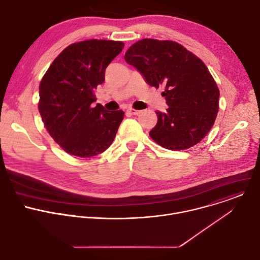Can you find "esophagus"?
Segmentation results:
<instances>
[{
  "label": "esophagus",
  "instance_id": "esophagus-1",
  "mask_svg": "<svg viewBox=\"0 0 260 260\" xmlns=\"http://www.w3.org/2000/svg\"><path fill=\"white\" fill-rule=\"evenodd\" d=\"M127 113L132 114V115H138L141 113L140 110H136V109H133V108H128L127 109Z\"/></svg>",
  "mask_w": 260,
  "mask_h": 260
}]
</instances>
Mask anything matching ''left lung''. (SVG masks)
Masks as SVG:
<instances>
[{"label":"left lung","instance_id":"obj_1","mask_svg":"<svg viewBox=\"0 0 260 260\" xmlns=\"http://www.w3.org/2000/svg\"><path fill=\"white\" fill-rule=\"evenodd\" d=\"M147 83L165 87L169 106L156 111L157 123L149 135L170 150H185L200 143L212 128L219 110V89L207 66L173 41L143 39L124 55Z\"/></svg>","mask_w":260,"mask_h":260}]
</instances>
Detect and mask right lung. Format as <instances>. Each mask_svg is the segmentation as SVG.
<instances>
[{
  "label": "right lung",
  "instance_id": "right-lung-1",
  "mask_svg": "<svg viewBox=\"0 0 260 260\" xmlns=\"http://www.w3.org/2000/svg\"><path fill=\"white\" fill-rule=\"evenodd\" d=\"M123 47L120 41L74 43L53 60L42 78L39 112L47 132L67 153L95 156L114 141L124 112L94 106L93 91Z\"/></svg>",
  "mask_w": 260,
  "mask_h": 260
}]
</instances>
